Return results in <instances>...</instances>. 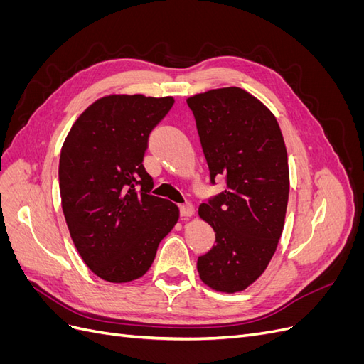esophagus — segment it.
I'll return each instance as SVG.
<instances>
[{"mask_svg": "<svg viewBox=\"0 0 364 364\" xmlns=\"http://www.w3.org/2000/svg\"><path fill=\"white\" fill-rule=\"evenodd\" d=\"M181 217L183 218H188L194 214V206L191 203H185V205H181Z\"/></svg>", "mask_w": 364, "mask_h": 364, "instance_id": "esophagus-1", "label": "esophagus"}]
</instances>
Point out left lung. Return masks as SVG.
Masks as SVG:
<instances>
[{"instance_id": "left-lung-1", "label": "left lung", "mask_w": 364, "mask_h": 364, "mask_svg": "<svg viewBox=\"0 0 364 364\" xmlns=\"http://www.w3.org/2000/svg\"><path fill=\"white\" fill-rule=\"evenodd\" d=\"M186 103L211 182L226 178V190L199 206L215 245L197 259V272L215 291H243L267 269L282 234L290 191L287 149L274 115L241 87L196 94Z\"/></svg>"}]
</instances>
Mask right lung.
<instances>
[{
	"instance_id": "obj_1",
	"label": "right lung",
	"mask_w": 364,
	"mask_h": 364,
	"mask_svg": "<svg viewBox=\"0 0 364 364\" xmlns=\"http://www.w3.org/2000/svg\"><path fill=\"white\" fill-rule=\"evenodd\" d=\"M173 97L112 94L75 119L59 161L65 220L82 259L98 278L123 284L141 278L179 208L151 196L142 159L150 132L168 114Z\"/></svg>"
}]
</instances>
